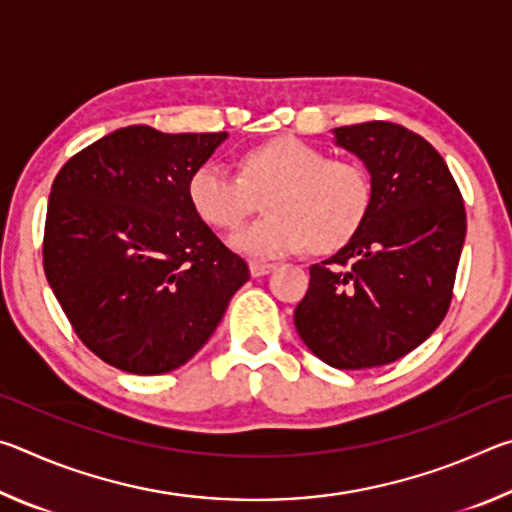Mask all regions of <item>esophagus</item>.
<instances>
[{
  "label": "esophagus",
  "mask_w": 512,
  "mask_h": 512,
  "mask_svg": "<svg viewBox=\"0 0 512 512\" xmlns=\"http://www.w3.org/2000/svg\"><path fill=\"white\" fill-rule=\"evenodd\" d=\"M275 271V264H268V262H250V273L253 277H264L268 273Z\"/></svg>",
  "instance_id": "esophagus-1"
}]
</instances>
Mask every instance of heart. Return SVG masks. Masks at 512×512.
<instances>
[{
    "mask_svg": "<svg viewBox=\"0 0 512 512\" xmlns=\"http://www.w3.org/2000/svg\"><path fill=\"white\" fill-rule=\"evenodd\" d=\"M189 203L219 230H235L268 196V212L232 235L230 244L250 257H282L311 246L332 253L357 235L370 207V180L359 164L329 160L296 137H277L244 155V176L210 160L187 185Z\"/></svg>",
    "mask_w": 512,
    "mask_h": 512,
    "instance_id": "obj_1",
    "label": "heart"
}]
</instances>
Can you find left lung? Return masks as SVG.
<instances>
[{"label": "left lung", "instance_id": "obj_1", "mask_svg": "<svg viewBox=\"0 0 512 512\" xmlns=\"http://www.w3.org/2000/svg\"><path fill=\"white\" fill-rule=\"evenodd\" d=\"M332 135L368 169L370 207L339 253L311 264L293 323L327 366H386L443 323L465 244L463 196L443 155L409 128L366 121Z\"/></svg>", "mask_w": 512, "mask_h": 512}]
</instances>
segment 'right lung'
Segmentation results:
<instances>
[{"label":"right lung","instance_id":"add662e5","mask_svg":"<svg viewBox=\"0 0 512 512\" xmlns=\"http://www.w3.org/2000/svg\"><path fill=\"white\" fill-rule=\"evenodd\" d=\"M228 133L126 126L69 158L51 185L49 287L88 348L133 375L187 363L250 277L189 203V178Z\"/></svg>","mask_w":512,"mask_h":512}]
</instances>
